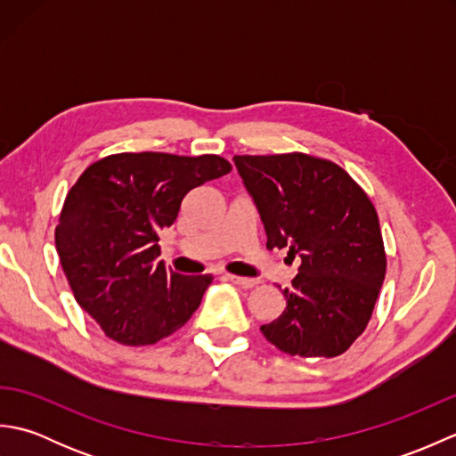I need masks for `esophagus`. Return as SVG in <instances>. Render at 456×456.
<instances>
[{
	"instance_id": "obj_1",
	"label": "esophagus",
	"mask_w": 456,
	"mask_h": 456,
	"mask_svg": "<svg viewBox=\"0 0 456 456\" xmlns=\"http://www.w3.org/2000/svg\"><path fill=\"white\" fill-rule=\"evenodd\" d=\"M227 278H229L233 284H237L239 288H245V289L255 288V286L258 284L256 278H243V276H233V274H227Z\"/></svg>"
}]
</instances>
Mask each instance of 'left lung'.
Segmentation results:
<instances>
[{"mask_svg":"<svg viewBox=\"0 0 456 456\" xmlns=\"http://www.w3.org/2000/svg\"><path fill=\"white\" fill-rule=\"evenodd\" d=\"M266 231V248L299 258L286 307L260 331L282 353L343 354L370 322L386 250L370 198L338 164L304 152L235 157Z\"/></svg>","mask_w":456,"mask_h":456,"instance_id":"obj_1","label":"left lung"}]
</instances>
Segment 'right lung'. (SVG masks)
<instances>
[{
    "label": "right lung",
    "mask_w": 456,
    "mask_h": 456,
    "mask_svg": "<svg viewBox=\"0 0 456 456\" xmlns=\"http://www.w3.org/2000/svg\"><path fill=\"white\" fill-rule=\"evenodd\" d=\"M231 172L217 154L119 152L90 164L64 200L54 243L76 302L121 345H154L188 322L211 274L164 266L159 233L183 196Z\"/></svg>",
    "instance_id": "right-lung-1"
}]
</instances>
